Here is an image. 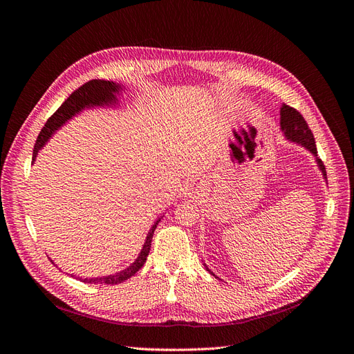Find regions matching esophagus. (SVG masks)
<instances>
[{"label":"esophagus","instance_id":"1","mask_svg":"<svg viewBox=\"0 0 354 354\" xmlns=\"http://www.w3.org/2000/svg\"><path fill=\"white\" fill-rule=\"evenodd\" d=\"M189 187H190V189H192V190H194V189H195V186H192V185H190V186H189Z\"/></svg>","mask_w":354,"mask_h":354}]
</instances>
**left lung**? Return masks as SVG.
Here are the masks:
<instances>
[{
    "instance_id": "left-lung-1",
    "label": "left lung",
    "mask_w": 354,
    "mask_h": 354,
    "mask_svg": "<svg viewBox=\"0 0 354 354\" xmlns=\"http://www.w3.org/2000/svg\"><path fill=\"white\" fill-rule=\"evenodd\" d=\"M281 127H282V131L285 133V136L289 138V140L304 146L316 156L317 165L320 169H322V173L326 178V168L322 162V159L317 158V149H316L313 133L308 128L303 115L299 113L297 109L291 108V106L283 103L281 108Z\"/></svg>"
}]
</instances>
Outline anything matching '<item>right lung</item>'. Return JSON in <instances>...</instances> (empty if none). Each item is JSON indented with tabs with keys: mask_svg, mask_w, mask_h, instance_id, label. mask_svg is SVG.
<instances>
[{
	"mask_svg": "<svg viewBox=\"0 0 354 354\" xmlns=\"http://www.w3.org/2000/svg\"><path fill=\"white\" fill-rule=\"evenodd\" d=\"M120 90H121L120 85L115 84L113 81H103V80H91L88 82H85L84 85H81L80 88L75 90L69 95V97L62 103L60 108L48 118L46 125L42 127V130L39 131L38 138L35 142V146H34V155H32V160H35V158L38 155V151L47 143V140L51 137V134L55 133L57 128H60L63 124H65L68 120H71L73 115H77L84 108H90V106H102V104H108V103L116 102L115 94L120 93ZM159 221H160V218L152 226L151 232H149V234H147L140 255L137 257V260L130 267H128V269H125L120 273H115V274L95 277V279H84L82 282L116 285V283H121L127 279H130V277L134 276L138 270H140L143 264L146 263L149 251H151L153 232H155Z\"/></svg>",
	"mask_w": 354,
	"mask_h": 354,
	"instance_id": "add662e5",
	"label": "right lung"
}]
</instances>
